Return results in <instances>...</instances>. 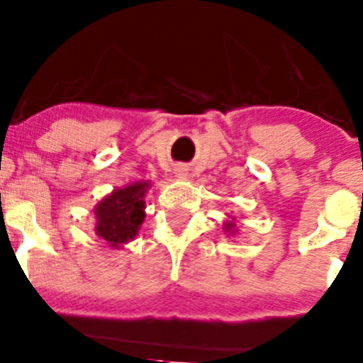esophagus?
Here are the masks:
<instances>
[{
  "label": "esophagus",
  "instance_id": "esophagus-1",
  "mask_svg": "<svg viewBox=\"0 0 363 363\" xmlns=\"http://www.w3.org/2000/svg\"><path fill=\"white\" fill-rule=\"evenodd\" d=\"M174 174H177L178 178H185V177H186L185 169H183V168H177V169H174Z\"/></svg>",
  "mask_w": 363,
  "mask_h": 363
}]
</instances>
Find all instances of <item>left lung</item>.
I'll return each mask as SVG.
<instances>
[{"label": "left lung", "mask_w": 363, "mask_h": 363, "mask_svg": "<svg viewBox=\"0 0 363 363\" xmlns=\"http://www.w3.org/2000/svg\"><path fill=\"white\" fill-rule=\"evenodd\" d=\"M224 229L225 233H236V223H234V220H228V223L224 224Z\"/></svg>", "instance_id": "obj_1"}]
</instances>
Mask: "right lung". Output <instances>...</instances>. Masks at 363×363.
Segmentation results:
<instances>
[{"instance_id":"add662e5","label":"right lung","mask_w":363,"mask_h":363,"mask_svg":"<svg viewBox=\"0 0 363 363\" xmlns=\"http://www.w3.org/2000/svg\"><path fill=\"white\" fill-rule=\"evenodd\" d=\"M149 182H138L113 190L95 207V233L112 248H121L138 236L144 223V195Z\"/></svg>"}]
</instances>
